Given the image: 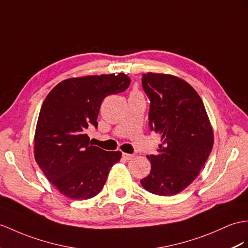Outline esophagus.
Instances as JSON below:
<instances>
[{
    "label": "esophagus",
    "mask_w": 248,
    "mask_h": 248,
    "mask_svg": "<svg viewBox=\"0 0 248 248\" xmlns=\"http://www.w3.org/2000/svg\"><path fill=\"white\" fill-rule=\"evenodd\" d=\"M122 155L125 160H131L132 158H134V155H129V154H125V153H123Z\"/></svg>",
    "instance_id": "34e87169"
}]
</instances>
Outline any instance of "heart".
Here are the masks:
<instances>
[{
	"label": "heart",
	"instance_id": "heart-1",
	"mask_svg": "<svg viewBox=\"0 0 248 248\" xmlns=\"http://www.w3.org/2000/svg\"><path fill=\"white\" fill-rule=\"evenodd\" d=\"M131 94H140V93H139L138 92H132V93H131Z\"/></svg>",
	"mask_w": 248,
	"mask_h": 248
}]
</instances>
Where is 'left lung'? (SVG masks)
<instances>
[{
	"mask_svg": "<svg viewBox=\"0 0 248 248\" xmlns=\"http://www.w3.org/2000/svg\"><path fill=\"white\" fill-rule=\"evenodd\" d=\"M142 86L150 100V129L161 136L158 154L147 155L149 174L144 189L174 196L199 176L214 146V130L200 95L176 76L147 72Z\"/></svg>",
	"mask_w": 248,
	"mask_h": 248,
	"instance_id": "8db88e82",
	"label": "left lung"
}]
</instances>
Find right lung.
Returning <instances> with one entry per match:
<instances>
[{
    "instance_id": "obj_1",
    "label": "right lung",
    "mask_w": 248,
    "mask_h": 248,
    "mask_svg": "<svg viewBox=\"0 0 248 248\" xmlns=\"http://www.w3.org/2000/svg\"><path fill=\"white\" fill-rule=\"evenodd\" d=\"M125 74L70 78L47 94L34 134L33 154L48 181L72 200H87L103 188L121 152L90 144L88 126H98L102 102L129 86Z\"/></svg>"
}]
</instances>
